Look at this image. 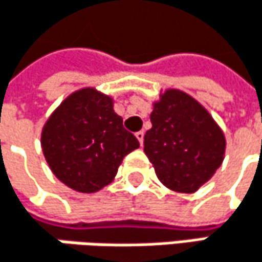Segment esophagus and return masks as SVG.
<instances>
[{
    "mask_svg": "<svg viewBox=\"0 0 262 262\" xmlns=\"http://www.w3.org/2000/svg\"><path fill=\"white\" fill-rule=\"evenodd\" d=\"M135 136L138 138V141H139V144L142 145V142H144V132H142V130L136 132V133H135Z\"/></svg>",
    "mask_w": 262,
    "mask_h": 262,
    "instance_id": "esophagus-1",
    "label": "esophagus"
}]
</instances>
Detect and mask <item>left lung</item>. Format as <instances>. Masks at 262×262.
<instances>
[{
  "mask_svg": "<svg viewBox=\"0 0 262 262\" xmlns=\"http://www.w3.org/2000/svg\"><path fill=\"white\" fill-rule=\"evenodd\" d=\"M150 121L144 151L158 179L173 191L195 192L225 159L223 130L195 98L179 89L161 94Z\"/></svg>",
  "mask_w": 262,
  "mask_h": 262,
  "instance_id": "8db88e82",
  "label": "left lung"
}]
</instances>
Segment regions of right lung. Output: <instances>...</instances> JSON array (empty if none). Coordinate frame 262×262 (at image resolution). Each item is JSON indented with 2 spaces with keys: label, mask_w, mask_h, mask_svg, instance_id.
<instances>
[{
  "label": "right lung",
  "mask_w": 262,
  "mask_h": 262,
  "mask_svg": "<svg viewBox=\"0 0 262 262\" xmlns=\"http://www.w3.org/2000/svg\"><path fill=\"white\" fill-rule=\"evenodd\" d=\"M40 145L60 182L79 192H95L114 181L124 156L139 142L115 114L112 97L83 88L50 115Z\"/></svg>",
  "instance_id": "add662e5"
}]
</instances>
